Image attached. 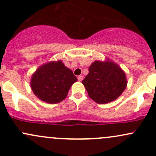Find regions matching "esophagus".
<instances>
[{
    "mask_svg": "<svg viewBox=\"0 0 156 156\" xmlns=\"http://www.w3.org/2000/svg\"><path fill=\"white\" fill-rule=\"evenodd\" d=\"M83 79V76H79L78 77V80H79V81H82Z\"/></svg>",
    "mask_w": 156,
    "mask_h": 156,
    "instance_id": "1",
    "label": "esophagus"
}]
</instances>
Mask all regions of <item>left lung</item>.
<instances>
[{
	"instance_id": "1",
	"label": "left lung",
	"mask_w": 156,
	"mask_h": 156,
	"mask_svg": "<svg viewBox=\"0 0 156 156\" xmlns=\"http://www.w3.org/2000/svg\"><path fill=\"white\" fill-rule=\"evenodd\" d=\"M89 98L99 104L115 101L126 88V75L117 64L109 58L94 61L89 67V74L82 80Z\"/></svg>"
}]
</instances>
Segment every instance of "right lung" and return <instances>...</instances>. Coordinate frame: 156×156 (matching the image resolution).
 Here are the masks:
<instances>
[{
	"label": "right lung",
	"instance_id": "right-lung-1",
	"mask_svg": "<svg viewBox=\"0 0 156 156\" xmlns=\"http://www.w3.org/2000/svg\"><path fill=\"white\" fill-rule=\"evenodd\" d=\"M77 80L73 71L58 60L37 68L32 75L30 84L34 94L39 100L55 104L65 99L71 86Z\"/></svg>",
	"mask_w": 156,
	"mask_h": 156
}]
</instances>
